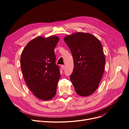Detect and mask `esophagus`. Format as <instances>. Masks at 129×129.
Instances as JSON below:
<instances>
[{
    "label": "esophagus",
    "instance_id": "1",
    "mask_svg": "<svg viewBox=\"0 0 129 129\" xmlns=\"http://www.w3.org/2000/svg\"><path fill=\"white\" fill-rule=\"evenodd\" d=\"M61 67V68L62 69V70H64V69H65V66L64 65H62Z\"/></svg>",
    "mask_w": 129,
    "mask_h": 129
}]
</instances>
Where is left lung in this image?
<instances>
[{
	"instance_id": "1",
	"label": "left lung",
	"mask_w": 129,
	"mask_h": 129,
	"mask_svg": "<svg viewBox=\"0 0 129 129\" xmlns=\"http://www.w3.org/2000/svg\"><path fill=\"white\" fill-rule=\"evenodd\" d=\"M64 41L73 58L70 78L75 90L80 96L90 95L96 90L104 73L105 58L102 45L95 36L84 33L66 36Z\"/></svg>"
}]
</instances>
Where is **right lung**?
<instances>
[{
	"instance_id": "right-lung-1",
	"label": "right lung",
	"mask_w": 129,
	"mask_h": 129,
	"mask_svg": "<svg viewBox=\"0 0 129 129\" xmlns=\"http://www.w3.org/2000/svg\"><path fill=\"white\" fill-rule=\"evenodd\" d=\"M59 40L56 36L37 37L26 45L21 54L24 80L34 94L42 100H51L56 93L60 74L55 63L54 48Z\"/></svg>"
}]
</instances>
